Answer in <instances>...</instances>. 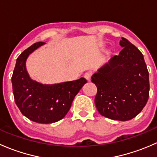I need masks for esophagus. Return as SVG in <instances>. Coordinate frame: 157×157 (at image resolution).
<instances>
[{
	"label": "esophagus",
	"instance_id": "34e87169",
	"mask_svg": "<svg viewBox=\"0 0 157 157\" xmlns=\"http://www.w3.org/2000/svg\"><path fill=\"white\" fill-rule=\"evenodd\" d=\"M91 76H92V74L90 72H86V74H84V78L86 79V80H88V81H90V79H91Z\"/></svg>",
	"mask_w": 157,
	"mask_h": 157
}]
</instances>
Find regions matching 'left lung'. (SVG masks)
Segmentation results:
<instances>
[{
	"label": "left lung",
	"instance_id": "left-lung-1",
	"mask_svg": "<svg viewBox=\"0 0 157 157\" xmlns=\"http://www.w3.org/2000/svg\"><path fill=\"white\" fill-rule=\"evenodd\" d=\"M119 55L98 70L91 81L97 87L95 104L99 114L118 121L137 116L149 98V72L143 54L121 38Z\"/></svg>",
	"mask_w": 157,
	"mask_h": 157
}]
</instances>
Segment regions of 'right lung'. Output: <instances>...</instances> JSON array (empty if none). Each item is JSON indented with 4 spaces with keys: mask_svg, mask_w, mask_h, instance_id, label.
I'll list each match as a JSON object with an SVG mask.
<instances>
[{
    "mask_svg": "<svg viewBox=\"0 0 157 157\" xmlns=\"http://www.w3.org/2000/svg\"><path fill=\"white\" fill-rule=\"evenodd\" d=\"M42 45L44 42H36L20 54L11 80L14 100L21 113L35 122L50 124L67 115L75 96L87 81L81 77L74 81L43 85L32 80L26 71V61Z\"/></svg>",
    "mask_w": 157,
    "mask_h": 157,
    "instance_id": "1",
    "label": "right lung"
}]
</instances>
